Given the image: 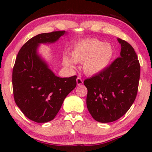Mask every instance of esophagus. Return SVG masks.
I'll return each instance as SVG.
<instances>
[{"label":"esophagus","mask_w":152,"mask_h":152,"mask_svg":"<svg viewBox=\"0 0 152 152\" xmlns=\"http://www.w3.org/2000/svg\"><path fill=\"white\" fill-rule=\"evenodd\" d=\"M83 81L81 77H78L76 78V83H77V85H81L83 84Z\"/></svg>","instance_id":"34e87169"}]
</instances>
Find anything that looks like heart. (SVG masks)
<instances>
[{"label":"heart","instance_id":"1","mask_svg":"<svg viewBox=\"0 0 152 152\" xmlns=\"http://www.w3.org/2000/svg\"><path fill=\"white\" fill-rule=\"evenodd\" d=\"M73 61L83 63V70L89 76L97 75L104 71L112 61L114 49L111 44L96 38L86 39L75 43L71 50ZM64 63L72 66L73 61L64 57Z\"/></svg>","mask_w":152,"mask_h":152}]
</instances>
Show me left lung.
<instances>
[{
    "mask_svg": "<svg viewBox=\"0 0 152 152\" xmlns=\"http://www.w3.org/2000/svg\"><path fill=\"white\" fill-rule=\"evenodd\" d=\"M120 57L100 74L83 82L87 88L86 106L96 121L109 123L123 116L130 109L138 91L140 64L134 49L118 38Z\"/></svg>",
    "mask_w": 152,
    "mask_h": 152,
    "instance_id": "obj_1",
    "label": "left lung"
}]
</instances>
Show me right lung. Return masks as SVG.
<instances>
[{"label":"right lung","instance_id":"obj_1","mask_svg":"<svg viewBox=\"0 0 152 152\" xmlns=\"http://www.w3.org/2000/svg\"><path fill=\"white\" fill-rule=\"evenodd\" d=\"M65 31L38 34L19 50L13 69V96L27 118L37 123L53 120L67 95L76 86V76L60 78L38 53L41 43L56 42Z\"/></svg>","mask_w":152,"mask_h":152}]
</instances>
